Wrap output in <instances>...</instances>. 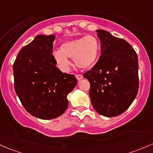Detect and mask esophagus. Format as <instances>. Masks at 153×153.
I'll list each match as a JSON object with an SVG mask.
<instances>
[{
  "mask_svg": "<svg viewBox=\"0 0 153 153\" xmlns=\"http://www.w3.org/2000/svg\"><path fill=\"white\" fill-rule=\"evenodd\" d=\"M75 77H76L77 80H81L82 78H83V75H79V74H78V75H75Z\"/></svg>",
  "mask_w": 153,
  "mask_h": 153,
  "instance_id": "obj_1",
  "label": "esophagus"
}]
</instances>
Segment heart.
Instances as JSON below:
<instances>
[{"label": "heart", "instance_id": "1", "mask_svg": "<svg viewBox=\"0 0 153 153\" xmlns=\"http://www.w3.org/2000/svg\"><path fill=\"white\" fill-rule=\"evenodd\" d=\"M100 50L99 40L91 35L67 41L60 46V50L53 52V57L62 70H68L70 65L68 58L80 69L91 68L98 59Z\"/></svg>", "mask_w": 153, "mask_h": 153}]
</instances>
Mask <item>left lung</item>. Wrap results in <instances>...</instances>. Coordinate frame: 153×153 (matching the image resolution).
Here are the masks:
<instances>
[{
    "label": "left lung",
    "mask_w": 153,
    "mask_h": 153,
    "mask_svg": "<svg viewBox=\"0 0 153 153\" xmlns=\"http://www.w3.org/2000/svg\"><path fill=\"white\" fill-rule=\"evenodd\" d=\"M101 56L83 75L89 81L92 106L100 115L115 117L131 105L139 90L138 58L125 40L97 30Z\"/></svg>",
    "instance_id": "8db88e82"
}]
</instances>
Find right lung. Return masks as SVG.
Wrapping results in <instances>:
<instances>
[{"label":"right lung","instance_id":"right-lung-1","mask_svg":"<svg viewBox=\"0 0 153 153\" xmlns=\"http://www.w3.org/2000/svg\"><path fill=\"white\" fill-rule=\"evenodd\" d=\"M54 40V35L37 36L20 50L13 65L14 89L22 105L43 120L62 115L68 106L67 96L77 84L75 75L56 68Z\"/></svg>","mask_w":153,"mask_h":153}]
</instances>
